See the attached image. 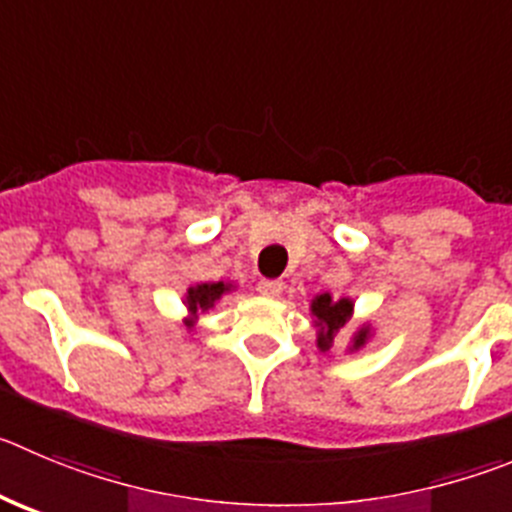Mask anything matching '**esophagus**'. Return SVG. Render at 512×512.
I'll return each instance as SVG.
<instances>
[{
	"label": "esophagus",
	"instance_id": "obj_1",
	"mask_svg": "<svg viewBox=\"0 0 512 512\" xmlns=\"http://www.w3.org/2000/svg\"><path fill=\"white\" fill-rule=\"evenodd\" d=\"M283 288H285L283 280H267V278H262L260 283H257V290H260L262 295H267V298H278V295L283 293Z\"/></svg>",
	"mask_w": 512,
	"mask_h": 512
}]
</instances>
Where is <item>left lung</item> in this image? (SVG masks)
<instances>
[{
	"label": "left lung",
	"instance_id": "left-lung-1",
	"mask_svg": "<svg viewBox=\"0 0 512 512\" xmlns=\"http://www.w3.org/2000/svg\"><path fill=\"white\" fill-rule=\"evenodd\" d=\"M351 300H331V295H318V298L313 300V315L318 318V328H321V333H318V346L326 351V348L333 346V341H336V333L341 331L343 326H346L348 315H351ZM366 338V331H361L356 336V346H361Z\"/></svg>",
	"mask_w": 512,
	"mask_h": 512
}]
</instances>
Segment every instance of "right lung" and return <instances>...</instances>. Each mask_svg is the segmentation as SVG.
Instances as JSON below:
<instances>
[{
    "label": "right lung",
    "instance_id": "1",
    "mask_svg": "<svg viewBox=\"0 0 512 512\" xmlns=\"http://www.w3.org/2000/svg\"><path fill=\"white\" fill-rule=\"evenodd\" d=\"M224 290H227V285L224 283H204V285H199V288H191L189 298H186L189 310L191 313H197V310H207L209 305H212L214 300L224 293Z\"/></svg>",
    "mask_w": 512,
    "mask_h": 512
}]
</instances>
